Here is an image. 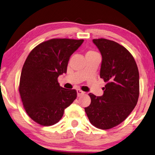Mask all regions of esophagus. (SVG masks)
Segmentation results:
<instances>
[{"label":"esophagus","instance_id":"34e87169","mask_svg":"<svg viewBox=\"0 0 155 155\" xmlns=\"http://www.w3.org/2000/svg\"><path fill=\"white\" fill-rule=\"evenodd\" d=\"M77 94H78V97H80V96L84 94V91H82L80 90V89H78L77 90Z\"/></svg>","mask_w":155,"mask_h":155}]
</instances>
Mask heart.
Masks as SVG:
<instances>
[{"label": "heart", "instance_id": "obj_1", "mask_svg": "<svg viewBox=\"0 0 155 155\" xmlns=\"http://www.w3.org/2000/svg\"><path fill=\"white\" fill-rule=\"evenodd\" d=\"M97 53H96L94 51H88L86 55H97Z\"/></svg>", "mask_w": 155, "mask_h": 155}]
</instances>
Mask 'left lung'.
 I'll use <instances>...</instances> for the list:
<instances>
[{
	"instance_id": "1",
	"label": "left lung",
	"mask_w": 155,
	"mask_h": 155,
	"mask_svg": "<svg viewBox=\"0 0 155 155\" xmlns=\"http://www.w3.org/2000/svg\"><path fill=\"white\" fill-rule=\"evenodd\" d=\"M93 42L102 58L100 78L107 84L100 97L89 93L91 104L84 110L93 126L106 130L121 124L135 108L139 95V71L125 47L104 38Z\"/></svg>"
}]
</instances>
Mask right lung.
<instances>
[{
    "label": "right lung",
    "mask_w": 155,
    "mask_h": 155,
    "mask_svg": "<svg viewBox=\"0 0 155 155\" xmlns=\"http://www.w3.org/2000/svg\"><path fill=\"white\" fill-rule=\"evenodd\" d=\"M84 40L51 39L35 47L28 55L20 75L19 92L25 110L42 126L58 123L64 109L77 97L74 89L60 87L58 76L67 73L70 57Z\"/></svg>",
    "instance_id": "right-lung-1"
}]
</instances>
